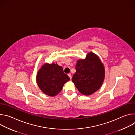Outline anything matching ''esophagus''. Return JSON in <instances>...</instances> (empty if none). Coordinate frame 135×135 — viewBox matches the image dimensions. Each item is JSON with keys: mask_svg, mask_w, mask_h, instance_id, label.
Instances as JSON below:
<instances>
[{"mask_svg": "<svg viewBox=\"0 0 135 135\" xmlns=\"http://www.w3.org/2000/svg\"><path fill=\"white\" fill-rule=\"evenodd\" d=\"M68 76L69 77V78H70V80H71V74H68Z\"/></svg>", "mask_w": 135, "mask_h": 135, "instance_id": "34e87169", "label": "esophagus"}]
</instances>
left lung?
<instances>
[{"label": "left lung", "mask_w": 135, "mask_h": 135, "mask_svg": "<svg viewBox=\"0 0 135 135\" xmlns=\"http://www.w3.org/2000/svg\"><path fill=\"white\" fill-rule=\"evenodd\" d=\"M72 82L79 92L90 95L98 91L104 81L105 69L99 56L89 52L84 59H79L75 67Z\"/></svg>", "instance_id": "obj_1"}]
</instances>
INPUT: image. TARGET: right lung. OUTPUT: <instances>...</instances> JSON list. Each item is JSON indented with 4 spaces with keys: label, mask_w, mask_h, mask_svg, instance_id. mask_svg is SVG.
<instances>
[{
    "label": "right lung",
    "mask_w": 135,
    "mask_h": 135,
    "mask_svg": "<svg viewBox=\"0 0 135 135\" xmlns=\"http://www.w3.org/2000/svg\"><path fill=\"white\" fill-rule=\"evenodd\" d=\"M69 80L68 76L64 73L62 67L54 62L44 64L36 75L38 87L50 97H54L59 93L64 84Z\"/></svg>",
    "instance_id": "1"
}]
</instances>
